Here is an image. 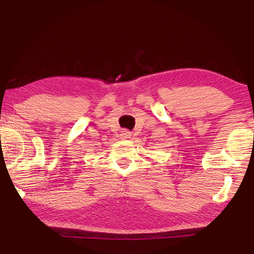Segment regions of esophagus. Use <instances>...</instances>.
Returning a JSON list of instances; mask_svg holds the SVG:
<instances>
[{"mask_svg": "<svg viewBox=\"0 0 254 254\" xmlns=\"http://www.w3.org/2000/svg\"><path fill=\"white\" fill-rule=\"evenodd\" d=\"M120 136H121V138H124V140H128V138L131 137V134L128 130H123L121 131Z\"/></svg>", "mask_w": 254, "mask_h": 254, "instance_id": "esophagus-1", "label": "esophagus"}]
</instances>
